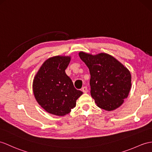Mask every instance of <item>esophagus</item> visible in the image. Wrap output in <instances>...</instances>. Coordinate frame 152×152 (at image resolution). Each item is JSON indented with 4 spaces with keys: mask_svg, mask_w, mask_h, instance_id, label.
<instances>
[{
    "mask_svg": "<svg viewBox=\"0 0 152 152\" xmlns=\"http://www.w3.org/2000/svg\"><path fill=\"white\" fill-rule=\"evenodd\" d=\"M82 91L84 92V93L86 94V93H87V91H88V89L86 86H84V87L82 88Z\"/></svg>",
    "mask_w": 152,
    "mask_h": 152,
    "instance_id": "obj_1",
    "label": "esophagus"
}]
</instances>
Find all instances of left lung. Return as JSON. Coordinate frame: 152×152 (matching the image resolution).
Returning a JSON list of instances; mask_svg holds the SVG:
<instances>
[{
  "label": "left lung",
  "mask_w": 152,
  "mask_h": 152,
  "mask_svg": "<svg viewBox=\"0 0 152 152\" xmlns=\"http://www.w3.org/2000/svg\"><path fill=\"white\" fill-rule=\"evenodd\" d=\"M79 55L90 70L91 95L100 108L113 111L123 104L132 86L129 69L108 53Z\"/></svg>",
  "instance_id": "1"
}]
</instances>
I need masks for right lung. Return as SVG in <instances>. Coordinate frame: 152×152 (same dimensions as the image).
I'll return each mask as SVG.
<instances>
[{
    "mask_svg": "<svg viewBox=\"0 0 152 152\" xmlns=\"http://www.w3.org/2000/svg\"><path fill=\"white\" fill-rule=\"evenodd\" d=\"M70 56L57 55L48 58L33 80V91L38 104L50 114L64 116L76 106L83 92L74 88L66 75Z\"/></svg>",
    "mask_w": 152,
    "mask_h": 152,
    "instance_id": "obj_1",
    "label": "right lung"
}]
</instances>
